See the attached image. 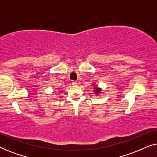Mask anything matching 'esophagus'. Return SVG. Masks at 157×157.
I'll use <instances>...</instances> for the list:
<instances>
[{
	"mask_svg": "<svg viewBox=\"0 0 157 157\" xmlns=\"http://www.w3.org/2000/svg\"><path fill=\"white\" fill-rule=\"evenodd\" d=\"M71 83H72V85H74L75 86V85L77 84V82H76V81H73Z\"/></svg>",
	"mask_w": 157,
	"mask_h": 157,
	"instance_id": "34e87169",
	"label": "esophagus"
}]
</instances>
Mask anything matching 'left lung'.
Returning a JSON list of instances; mask_svg holds the SVG:
<instances>
[{
	"instance_id": "1",
	"label": "left lung",
	"mask_w": 157,
	"mask_h": 157,
	"mask_svg": "<svg viewBox=\"0 0 157 157\" xmlns=\"http://www.w3.org/2000/svg\"><path fill=\"white\" fill-rule=\"evenodd\" d=\"M101 91V89H98V88H94V92L96 94H98Z\"/></svg>"
}]
</instances>
